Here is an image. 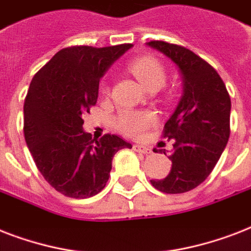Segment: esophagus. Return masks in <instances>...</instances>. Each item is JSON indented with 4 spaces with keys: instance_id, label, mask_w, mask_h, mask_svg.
<instances>
[{
    "instance_id": "34e87169",
    "label": "esophagus",
    "mask_w": 251,
    "mask_h": 251,
    "mask_svg": "<svg viewBox=\"0 0 251 251\" xmlns=\"http://www.w3.org/2000/svg\"><path fill=\"white\" fill-rule=\"evenodd\" d=\"M133 150L134 151H137V152H141V153H151V149H150V147H147V146H143V145H134Z\"/></svg>"
}]
</instances>
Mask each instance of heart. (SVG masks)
Returning a JSON list of instances; mask_svg holds the SVG:
<instances>
[{
	"label": "heart",
	"mask_w": 251,
	"mask_h": 251,
	"mask_svg": "<svg viewBox=\"0 0 251 251\" xmlns=\"http://www.w3.org/2000/svg\"><path fill=\"white\" fill-rule=\"evenodd\" d=\"M130 72L149 91L164 86L167 73L164 66L155 57H138L129 65ZM106 92V87H104ZM156 114L149 110H122L116 117V126L129 137H141L146 130L156 124Z\"/></svg>",
	"instance_id": "1"
}]
</instances>
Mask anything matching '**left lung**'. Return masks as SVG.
<instances>
[{"instance_id":"left-lung-1","label":"left lung","mask_w":251,"mask_h":251,"mask_svg":"<svg viewBox=\"0 0 251 251\" xmlns=\"http://www.w3.org/2000/svg\"><path fill=\"white\" fill-rule=\"evenodd\" d=\"M147 45L177 65L183 88L163 130V137L175 139L168 156L171 172L165 178L151 179V183L167 194L186 193L210 176L228 143L229 94L218 72L190 49L165 41H150Z\"/></svg>"}]
</instances>
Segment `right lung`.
Returning <instances> with one entry per match:
<instances>
[{"label":"right lung","mask_w":251,"mask_h":251,"mask_svg":"<svg viewBox=\"0 0 251 251\" xmlns=\"http://www.w3.org/2000/svg\"><path fill=\"white\" fill-rule=\"evenodd\" d=\"M131 44L61 49L31 80L25 100V139L45 181L70 198L94 197L105 187L112 159L131 145L83 130V114L98 101L99 82Z\"/></svg>","instance_id":"1"}]
</instances>
